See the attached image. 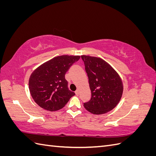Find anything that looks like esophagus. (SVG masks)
<instances>
[{"instance_id": "obj_1", "label": "esophagus", "mask_w": 156, "mask_h": 156, "mask_svg": "<svg viewBox=\"0 0 156 156\" xmlns=\"http://www.w3.org/2000/svg\"><path fill=\"white\" fill-rule=\"evenodd\" d=\"M75 94H76L77 96H79V90H77L75 92Z\"/></svg>"}]
</instances>
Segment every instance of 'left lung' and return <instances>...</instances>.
<instances>
[{
	"label": "left lung",
	"instance_id": "1",
	"mask_svg": "<svg viewBox=\"0 0 156 156\" xmlns=\"http://www.w3.org/2000/svg\"><path fill=\"white\" fill-rule=\"evenodd\" d=\"M91 90L90 100L84 103L94 115L105 114L112 110L121 100L124 86L115 69L100 57L81 55Z\"/></svg>",
	"mask_w": 156,
	"mask_h": 156
}]
</instances>
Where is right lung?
Instances as JSON below:
<instances>
[{
    "label": "right lung",
    "mask_w": 156,
    "mask_h": 156,
    "mask_svg": "<svg viewBox=\"0 0 156 156\" xmlns=\"http://www.w3.org/2000/svg\"><path fill=\"white\" fill-rule=\"evenodd\" d=\"M80 57L58 56L33 71L29 81V90L33 100L40 107L49 111L60 110L75 95L68 88L65 74Z\"/></svg>",
    "instance_id": "obj_1"
}]
</instances>
